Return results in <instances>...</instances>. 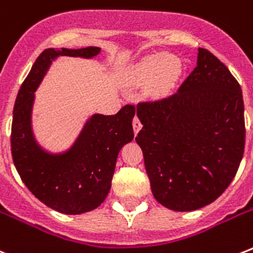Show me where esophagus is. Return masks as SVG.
I'll use <instances>...</instances> for the list:
<instances>
[{"instance_id":"34e87169","label":"esophagus","mask_w":253,"mask_h":253,"mask_svg":"<svg viewBox=\"0 0 253 253\" xmlns=\"http://www.w3.org/2000/svg\"><path fill=\"white\" fill-rule=\"evenodd\" d=\"M132 127H134L135 134H138L140 128H142V123H140V121L138 117H135V118L132 119Z\"/></svg>"}]
</instances>
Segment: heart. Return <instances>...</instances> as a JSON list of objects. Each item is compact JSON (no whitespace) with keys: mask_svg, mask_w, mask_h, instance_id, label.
Wrapping results in <instances>:
<instances>
[{"mask_svg":"<svg viewBox=\"0 0 253 253\" xmlns=\"http://www.w3.org/2000/svg\"><path fill=\"white\" fill-rule=\"evenodd\" d=\"M182 65L178 58L165 53L150 54L135 65L131 73L134 84H148L154 96H166L172 91L179 77Z\"/></svg>","mask_w":253,"mask_h":253,"instance_id":"b5f03b06","label":"heart"}]
</instances>
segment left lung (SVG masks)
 <instances>
[{"mask_svg":"<svg viewBox=\"0 0 253 253\" xmlns=\"http://www.w3.org/2000/svg\"><path fill=\"white\" fill-rule=\"evenodd\" d=\"M143 151L154 198L173 211L215 202L238 172L246 126L242 87L224 63L199 47L194 71L178 91L139 102Z\"/></svg>","mask_w":253,"mask_h":253,"instance_id":"8db88e82","label":"left lung"}]
</instances>
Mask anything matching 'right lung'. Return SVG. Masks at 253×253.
Returning <instances> with one entry per match:
<instances>
[{"label":"right lung","mask_w":253,"mask_h":253,"mask_svg":"<svg viewBox=\"0 0 253 253\" xmlns=\"http://www.w3.org/2000/svg\"><path fill=\"white\" fill-rule=\"evenodd\" d=\"M99 51L95 46L43 50L21 84L13 110L11 157L19 176L37 199L67 215L91 211L105 202L119 151L134 139L135 106L126 105L115 115L94 114L71 148L50 154L33 136L34 91L57 57L92 58Z\"/></svg>","instance_id":"obj_1"}]
</instances>
